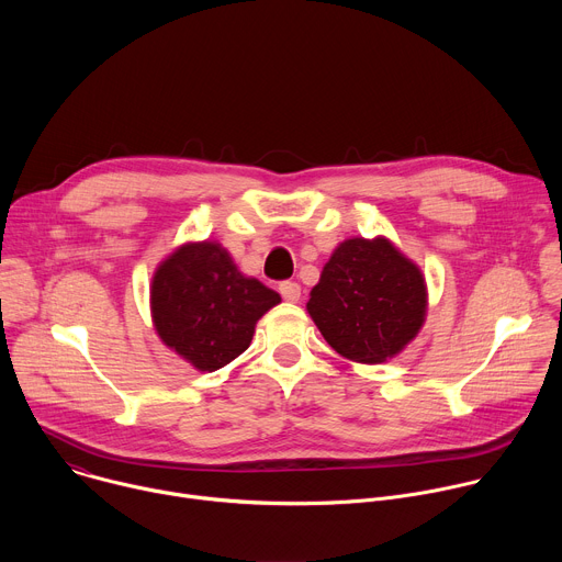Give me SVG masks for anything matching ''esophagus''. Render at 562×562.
Segmentation results:
<instances>
[{
  "instance_id": "34e87169",
  "label": "esophagus",
  "mask_w": 562,
  "mask_h": 562,
  "mask_svg": "<svg viewBox=\"0 0 562 562\" xmlns=\"http://www.w3.org/2000/svg\"><path fill=\"white\" fill-rule=\"evenodd\" d=\"M278 289H280V295H282L286 302H297V300H300V291H302V289H300L297 282H289V280H286V282H282Z\"/></svg>"
}]
</instances>
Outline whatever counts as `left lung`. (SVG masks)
Wrapping results in <instances>:
<instances>
[{
	"label": "left lung",
	"instance_id": "8db88e82",
	"mask_svg": "<svg viewBox=\"0 0 562 562\" xmlns=\"http://www.w3.org/2000/svg\"><path fill=\"white\" fill-rule=\"evenodd\" d=\"M306 311L340 356L378 364L418 336L427 313L425 276L386 237H351L331 254Z\"/></svg>",
	"mask_w": 562,
	"mask_h": 562
}]
</instances>
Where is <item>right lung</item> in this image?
I'll return each mask as SVG.
<instances>
[{
    "label": "right lung",
    "instance_id": "1",
    "mask_svg": "<svg viewBox=\"0 0 562 562\" xmlns=\"http://www.w3.org/2000/svg\"><path fill=\"white\" fill-rule=\"evenodd\" d=\"M280 295L237 271L217 243H189L157 267L150 313L162 342L200 371H217L254 340Z\"/></svg>",
    "mask_w": 562,
    "mask_h": 562
}]
</instances>
